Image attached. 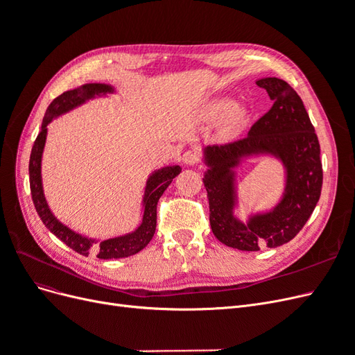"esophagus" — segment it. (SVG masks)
Returning <instances> with one entry per match:
<instances>
[{
  "mask_svg": "<svg viewBox=\"0 0 355 355\" xmlns=\"http://www.w3.org/2000/svg\"><path fill=\"white\" fill-rule=\"evenodd\" d=\"M198 158H200V155L196 149H188V151H185L184 155H182V161H184V163L188 166H194L198 161Z\"/></svg>",
  "mask_w": 355,
  "mask_h": 355,
  "instance_id": "1",
  "label": "esophagus"
}]
</instances>
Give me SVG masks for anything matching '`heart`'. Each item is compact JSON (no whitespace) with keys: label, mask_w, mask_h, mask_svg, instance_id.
<instances>
[{"label":"heart","mask_w":355,"mask_h":355,"mask_svg":"<svg viewBox=\"0 0 355 355\" xmlns=\"http://www.w3.org/2000/svg\"><path fill=\"white\" fill-rule=\"evenodd\" d=\"M206 116L211 121L223 118L222 132L225 135H234L240 130L244 121V110L241 106H232V101L228 98H220L211 101L206 108Z\"/></svg>","instance_id":"b5f03b06"}]
</instances>
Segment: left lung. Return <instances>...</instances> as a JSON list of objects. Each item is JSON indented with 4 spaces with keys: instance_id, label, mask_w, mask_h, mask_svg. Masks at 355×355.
<instances>
[{
    "instance_id": "8db88e82",
    "label": "left lung",
    "mask_w": 355,
    "mask_h": 355,
    "mask_svg": "<svg viewBox=\"0 0 355 355\" xmlns=\"http://www.w3.org/2000/svg\"><path fill=\"white\" fill-rule=\"evenodd\" d=\"M256 84L274 101L271 110L244 139L202 149L211 231L225 245L244 252L275 249L292 240L313 214L323 185L318 137L302 99L280 78L265 77ZM256 156H272L284 166L285 189L275 207L241 221L234 214L236 168Z\"/></svg>"
}]
</instances>
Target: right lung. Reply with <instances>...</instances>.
I'll return each mask as SVG.
<instances>
[{
  "label": "right lung",
  "mask_w": 355,
  "mask_h": 355,
  "mask_svg": "<svg viewBox=\"0 0 355 355\" xmlns=\"http://www.w3.org/2000/svg\"><path fill=\"white\" fill-rule=\"evenodd\" d=\"M116 93V89L111 84L102 83H89L83 84L80 87L68 90L53 101L46 111L44 118H42L41 130L35 139L34 146H32L31 158H29V184H31V194L34 206L37 209L38 216L41 218L46 228L50 230L62 240L72 250L83 256L94 254L99 259H120V257H128L136 254L148 245L153 240L155 227H157V202L163 192L171 184L180 171V166H166L154 170L146 179V185L144 189L142 197V222L139 227L120 237L108 239V240H96L85 237L83 234L75 232L65 223H62L53 211L50 210L49 202L44 196V188H42V178H41V161L42 153H44L46 139H47V125L56 120L58 116L67 114L78 106L84 105L96 98H108L110 94Z\"/></svg>",
  "instance_id": "1"
}]
</instances>
